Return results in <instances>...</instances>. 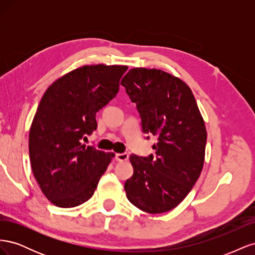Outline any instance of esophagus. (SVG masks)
I'll return each instance as SVG.
<instances>
[{
    "mask_svg": "<svg viewBox=\"0 0 255 255\" xmlns=\"http://www.w3.org/2000/svg\"><path fill=\"white\" fill-rule=\"evenodd\" d=\"M128 159V153H118L116 154V160L118 161H127Z\"/></svg>",
    "mask_w": 255,
    "mask_h": 255,
    "instance_id": "1",
    "label": "esophagus"
}]
</instances>
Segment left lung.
Segmentation results:
<instances>
[{
	"instance_id": "left-lung-1",
	"label": "left lung",
	"mask_w": 255,
	"mask_h": 255,
	"mask_svg": "<svg viewBox=\"0 0 255 255\" xmlns=\"http://www.w3.org/2000/svg\"><path fill=\"white\" fill-rule=\"evenodd\" d=\"M121 85L140 114L142 130L158 136L155 156L132 154L134 173L125 189L129 202L150 214L179 205L201 174L206 128L188 85L157 69L133 68Z\"/></svg>"
}]
</instances>
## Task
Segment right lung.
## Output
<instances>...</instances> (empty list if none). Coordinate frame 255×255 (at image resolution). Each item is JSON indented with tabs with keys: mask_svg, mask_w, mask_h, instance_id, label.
I'll list each match as a JSON object with an SVG mask.
<instances>
[{
	"mask_svg": "<svg viewBox=\"0 0 255 255\" xmlns=\"http://www.w3.org/2000/svg\"><path fill=\"white\" fill-rule=\"evenodd\" d=\"M127 66L86 65L45 90L29 128L30 166L43 195L58 207H74L94 195L114 153L81 143L97 128L96 114L114 99Z\"/></svg>",
	"mask_w": 255,
	"mask_h": 255,
	"instance_id": "add662e5",
	"label": "right lung"
}]
</instances>
